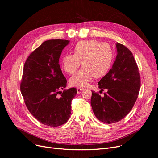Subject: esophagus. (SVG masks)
Instances as JSON below:
<instances>
[{"label":"esophagus","mask_w":158,"mask_h":158,"mask_svg":"<svg viewBox=\"0 0 158 158\" xmlns=\"http://www.w3.org/2000/svg\"><path fill=\"white\" fill-rule=\"evenodd\" d=\"M83 90H84L83 88H77V94H81V92H82V91H83Z\"/></svg>","instance_id":"34e87169"}]
</instances>
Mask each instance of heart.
I'll return each instance as SVG.
<instances>
[{
	"label": "heart",
	"instance_id": "1",
	"mask_svg": "<svg viewBox=\"0 0 158 158\" xmlns=\"http://www.w3.org/2000/svg\"><path fill=\"white\" fill-rule=\"evenodd\" d=\"M113 60V52L106 43L96 40L81 41L73 48V54H65L61 60L63 69L69 74L76 72L82 61L83 66L72 77L73 86L84 87L94 77H101L109 70Z\"/></svg>",
	"mask_w": 158,
	"mask_h": 158
}]
</instances>
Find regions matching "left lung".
<instances>
[{
  "label": "left lung",
  "mask_w": 158,
  "mask_h": 158,
  "mask_svg": "<svg viewBox=\"0 0 158 158\" xmlns=\"http://www.w3.org/2000/svg\"><path fill=\"white\" fill-rule=\"evenodd\" d=\"M117 55L112 68L98 82V88L107 92L101 97L92 91L91 105L95 117L106 123L117 122L131 111L138 98L140 76L138 65L129 49L116 44Z\"/></svg>",
  "instance_id": "left-lung-1"
}]
</instances>
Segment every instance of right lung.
I'll list each match as a JSON object with an SVG mask.
<instances>
[{"label":"right lung","mask_w":158,"mask_h":158,"mask_svg":"<svg viewBox=\"0 0 158 158\" xmlns=\"http://www.w3.org/2000/svg\"><path fill=\"white\" fill-rule=\"evenodd\" d=\"M69 43L59 39L44 41L29 56L23 66L20 91L24 102L33 117L48 126H60L68 121L72 101L77 94L76 88L64 89L66 79L59 64Z\"/></svg>","instance_id":"add662e5"}]
</instances>
